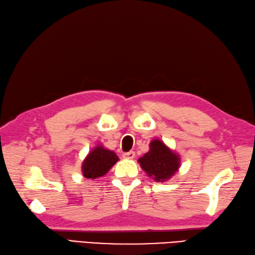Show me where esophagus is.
<instances>
[{
	"label": "esophagus",
	"mask_w": 255,
	"mask_h": 255,
	"mask_svg": "<svg viewBox=\"0 0 255 255\" xmlns=\"http://www.w3.org/2000/svg\"><path fill=\"white\" fill-rule=\"evenodd\" d=\"M134 156H135V154H134L133 151H129V152H126V153H124V154H123L124 158H128V159L133 158Z\"/></svg>",
	"instance_id": "1"
}]
</instances>
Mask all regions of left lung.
I'll return each mask as SVG.
<instances>
[{
    "label": "left lung",
    "instance_id": "left-lung-1",
    "mask_svg": "<svg viewBox=\"0 0 255 255\" xmlns=\"http://www.w3.org/2000/svg\"><path fill=\"white\" fill-rule=\"evenodd\" d=\"M141 168L157 182L166 181L180 166V157L162 140L151 141L150 150L138 159Z\"/></svg>",
    "mask_w": 255,
    "mask_h": 255
}]
</instances>
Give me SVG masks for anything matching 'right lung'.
<instances>
[{"mask_svg": "<svg viewBox=\"0 0 255 255\" xmlns=\"http://www.w3.org/2000/svg\"><path fill=\"white\" fill-rule=\"evenodd\" d=\"M118 161L115 152L105 149L103 145H97L82 163V174L88 179H97L104 176Z\"/></svg>", "mask_w": 255, "mask_h": 255, "instance_id": "add662e5", "label": "right lung"}]
</instances>
